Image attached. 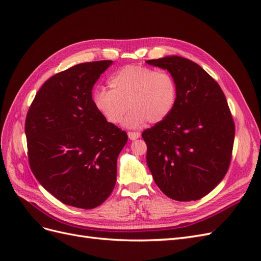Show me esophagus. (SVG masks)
<instances>
[{"label": "esophagus", "instance_id": "obj_1", "mask_svg": "<svg viewBox=\"0 0 261 261\" xmlns=\"http://www.w3.org/2000/svg\"><path fill=\"white\" fill-rule=\"evenodd\" d=\"M127 135H128V138L130 140H136L137 138L140 137V133H138V132H128Z\"/></svg>", "mask_w": 261, "mask_h": 261}]
</instances>
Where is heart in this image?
I'll return each instance as SVG.
<instances>
[{
    "label": "heart",
    "mask_w": 261,
    "mask_h": 261,
    "mask_svg": "<svg viewBox=\"0 0 261 261\" xmlns=\"http://www.w3.org/2000/svg\"><path fill=\"white\" fill-rule=\"evenodd\" d=\"M111 90L97 89L92 103L97 111L111 124L121 123L128 128H138L148 121L160 123L175 107L177 84L170 73L138 65L118 69L109 80Z\"/></svg>",
    "instance_id": "b5f03b06"
}]
</instances>
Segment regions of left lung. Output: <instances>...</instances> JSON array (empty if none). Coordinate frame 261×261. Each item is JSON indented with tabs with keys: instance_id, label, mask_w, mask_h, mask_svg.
I'll use <instances>...</instances> for the list:
<instances>
[{
	"instance_id": "8db88e82",
	"label": "left lung",
	"mask_w": 261,
	"mask_h": 261,
	"mask_svg": "<svg viewBox=\"0 0 261 261\" xmlns=\"http://www.w3.org/2000/svg\"><path fill=\"white\" fill-rule=\"evenodd\" d=\"M177 84L174 109L164 121L143 132L147 164L169 198L198 200L225 176L235 125L219 84L195 62L172 55L146 61Z\"/></svg>"
}]
</instances>
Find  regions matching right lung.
Masks as SVG:
<instances>
[{
  "label": "right lung",
  "mask_w": 261,
  "mask_h": 261,
  "mask_svg": "<svg viewBox=\"0 0 261 261\" xmlns=\"http://www.w3.org/2000/svg\"><path fill=\"white\" fill-rule=\"evenodd\" d=\"M112 61L82 63L46 81L25 123L34 175L68 206L93 209L111 195L127 134L92 103V88Z\"/></svg>",
  "instance_id": "1"
}]
</instances>
